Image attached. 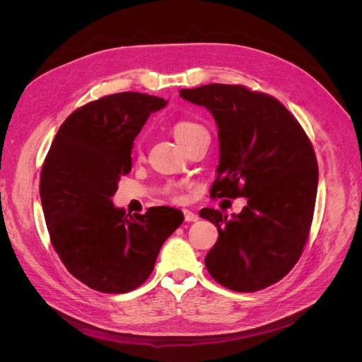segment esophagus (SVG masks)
I'll return each instance as SVG.
<instances>
[{"label":"esophagus","mask_w":362,"mask_h":362,"mask_svg":"<svg viewBox=\"0 0 362 362\" xmlns=\"http://www.w3.org/2000/svg\"><path fill=\"white\" fill-rule=\"evenodd\" d=\"M184 213V221L185 222H196V221H198V216H196L193 211H190V210H184L182 211Z\"/></svg>","instance_id":"1"}]
</instances>
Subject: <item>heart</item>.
<instances>
[{"label": "heart", "instance_id": "obj_1", "mask_svg": "<svg viewBox=\"0 0 362 362\" xmlns=\"http://www.w3.org/2000/svg\"><path fill=\"white\" fill-rule=\"evenodd\" d=\"M205 133H206L205 127H202L201 124L194 122V120H190V119L177 120V122L172 125V134H173L175 139H177V141L182 148L187 146L193 139H196V137L201 136V134H205ZM134 149H136V152L139 154V152H140L139 141L136 144Z\"/></svg>", "mask_w": 362, "mask_h": 362}]
</instances>
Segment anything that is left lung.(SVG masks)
I'll list each match as a JSON object with an SVG mask.
<instances>
[{"mask_svg": "<svg viewBox=\"0 0 362 362\" xmlns=\"http://www.w3.org/2000/svg\"><path fill=\"white\" fill-rule=\"evenodd\" d=\"M180 96L210 110L221 144L211 198L247 205L231 218L204 208L218 238L205 267L221 286L252 293L281 281L300 258L313 222L319 168L303 128L276 98L242 84H206Z\"/></svg>", "mask_w": 362, "mask_h": 362, "instance_id": "obj_1", "label": "left lung"}]
</instances>
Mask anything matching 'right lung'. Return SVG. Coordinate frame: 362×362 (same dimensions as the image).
Masks as SVG:
<instances>
[{"mask_svg": "<svg viewBox=\"0 0 362 362\" xmlns=\"http://www.w3.org/2000/svg\"><path fill=\"white\" fill-rule=\"evenodd\" d=\"M166 104L139 92L87 103L62 124L42 166L40 201L52 247L92 290L120 294L140 287L184 221L177 208L131 216L112 204L117 181L131 170L136 136Z\"/></svg>", "mask_w": 362, "mask_h": 362, "instance_id": "1", "label": "right lung"}]
</instances>
